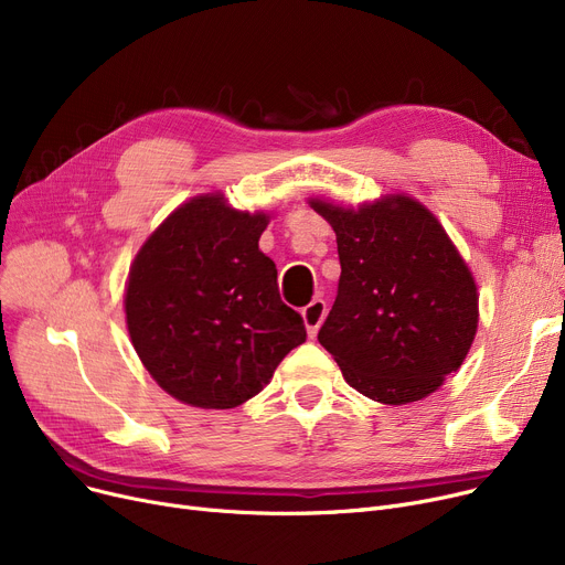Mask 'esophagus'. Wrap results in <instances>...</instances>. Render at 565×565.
<instances>
[{
    "instance_id": "34e87169",
    "label": "esophagus",
    "mask_w": 565,
    "mask_h": 565,
    "mask_svg": "<svg viewBox=\"0 0 565 565\" xmlns=\"http://www.w3.org/2000/svg\"><path fill=\"white\" fill-rule=\"evenodd\" d=\"M324 316H328V305H324L322 300H313L311 305H307V307L302 309V318H305V324H307L309 339H316L318 328L322 324Z\"/></svg>"
}]
</instances>
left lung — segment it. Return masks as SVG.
<instances>
[{
  "label": "left lung",
  "mask_w": 565,
  "mask_h": 565,
  "mask_svg": "<svg viewBox=\"0 0 565 565\" xmlns=\"http://www.w3.org/2000/svg\"><path fill=\"white\" fill-rule=\"evenodd\" d=\"M309 203L332 224L341 260L320 345L360 394L387 405L426 398L477 337L479 295L467 263L412 196L390 194L358 211Z\"/></svg>",
  "instance_id": "8db88e82"
}]
</instances>
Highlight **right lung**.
I'll use <instances>...</instances> for the list:
<instances>
[{
  "label": "right lung",
  "instance_id": "add662e5",
  "mask_svg": "<svg viewBox=\"0 0 565 565\" xmlns=\"http://www.w3.org/2000/svg\"><path fill=\"white\" fill-rule=\"evenodd\" d=\"M267 222L233 211L224 194L194 196L135 256L128 332L146 371L181 403L241 405L307 341L302 316L279 298L273 258L258 249Z\"/></svg>",
  "mask_w": 565,
  "mask_h": 565
}]
</instances>
